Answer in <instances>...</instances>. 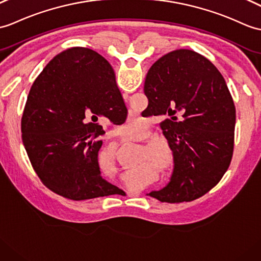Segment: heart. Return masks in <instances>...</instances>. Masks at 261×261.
<instances>
[{"instance_id":"heart-1","label":"heart","mask_w":261,"mask_h":261,"mask_svg":"<svg viewBox=\"0 0 261 261\" xmlns=\"http://www.w3.org/2000/svg\"><path fill=\"white\" fill-rule=\"evenodd\" d=\"M145 131H147V124H145L141 120L128 121L123 128L121 129V133H122L124 138H126V139L142 136ZM156 163H158V166L161 169H163V170H166V171L170 170L172 165H173L172 156L170 154L156 155Z\"/></svg>"}]
</instances>
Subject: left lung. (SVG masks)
<instances>
[{
  "label": "left lung",
  "mask_w": 261,
  "mask_h": 261,
  "mask_svg": "<svg viewBox=\"0 0 261 261\" xmlns=\"http://www.w3.org/2000/svg\"><path fill=\"white\" fill-rule=\"evenodd\" d=\"M144 94V111L165 118L160 126L174 161L170 182L149 196L169 203L202 197L221 180L233 153L236 108L225 79L207 58L180 48L152 64Z\"/></svg>",
  "instance_id": "left-lung-1"
}]
</instances>
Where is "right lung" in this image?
Returning <instances> with one entry per match:
<instances>
[{
  "label": "right lung",
  "mask_w": 261,
  "mask_h": 261,
  "mask_svg": "<svg viewBox=\"0 0 261 261\" xmlns=\"http://www.w3.org/2000/svg\"><path fill=\"white\" fill-rule=\"evenodd\" d=\"M126 107L110 63L88 47L54 57L35 79L21 120L22 142L43 185L74 201L113 195L101 177L100 118L123 122Z\"/></svg>",
  "instance_id": "right-lung-1"
}]
</instances>
